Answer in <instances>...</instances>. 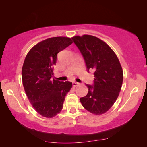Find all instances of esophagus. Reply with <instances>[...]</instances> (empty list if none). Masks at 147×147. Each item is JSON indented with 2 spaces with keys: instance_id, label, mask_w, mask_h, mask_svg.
Wrapping results in <instances>:
<instances>
[{
  "instance_id": "esophagus-1",
  "label": "esophagus",
  "mask_w": 147,
  "mask_h": 147,
  "mask_svg": "<svg viewBox=\"0 0 147 147\" xmlns=\"http://www.w3.org/2000/svg\"><path fill=\"white\" fill-rule=\"evenodd\" d=\"M79 85L78 82H73V86L74 87H76L77 86Z\"/></svg>"
}]
</instances>
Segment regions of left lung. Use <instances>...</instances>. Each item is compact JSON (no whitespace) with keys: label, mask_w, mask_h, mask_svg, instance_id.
Segmentation results:
<instances>
[{"label":"left lung","mask_w":147,"mask_h":147,"mask_svg":"<svg viewBox=\"0 0 147 147\" xmlns=\"http://www.w3.org/2000/svg\"><path fill=\"white\" fill-rule=\"evenodd\" d=\"M73 40L82 55L87 71H94L93 85L80 98L84 108L95 115L106 113L121 91L123 73L117 56L105 42L90 35L74 36Z\"/></svg>","instance_id":"8db88e82"}]
</instances>
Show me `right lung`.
I'll return each mask as SVG.
<instances>
[{
    "label": "right lung",
    "mask_w": 147,
    "mask_h": 147,
    "mask_svg": "<svg viewBox=\"0 0 147 147\" xmlns=\"http://www.w3.org/2000/svg\"><path fill=\"white\" fill-rule=\"evenodd\" d=\"M72 43V39L66 37L47 39L32 47L24 59L22 69L24 91L34 108L45 117L52 118L60 112L73 86L69 81L53 78L57 54Z\"/></svg>",
    "instance_id": "add662e5"
}]
</instances>
